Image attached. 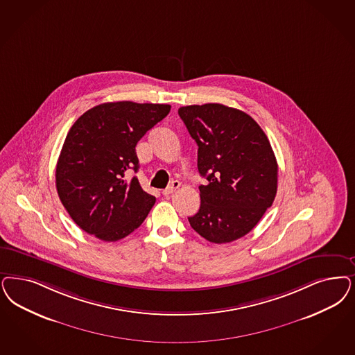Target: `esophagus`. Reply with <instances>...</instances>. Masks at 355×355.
Segmentation results:
<instances>
[{"label": "esophagus", "instance_id": "esophagus-1", "mask_svg": "<svg viewBox=\"0 0 355 355\" xmlns=\"http://www.w3.org/2000/svg\"><path fill=\"white\" fill-rule=\"evenodd\" d=\"M180 186H181V182H180V181H173L171 186H169V187H166V189L162 191V194L165 196H171L175 190H178V189H180Z\"/></svg>", "mask_w": 355, "mask_h": 355}]
</instances>
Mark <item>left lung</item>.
Here are the masks:
<instances>
[{"instance_id": "8db88e82", "label": "left lung", "mask_w": 355, "mask_h": 355, "mask_svg": "<svg viewBox=\"0 0 355 355\" xmlns=\"http://www.w3.org/2000/svg\"><path fill=\"white\" fill-rule=\"evenodd\" d=\"M198 144L200 207L189 218L209 243H231L250 232L278 187V164L269 139L246 112L220 103L178 109Z\"/></svg>"}]
</instances>
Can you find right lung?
Instances as JSON below:
<instances>
[{
	"label": "right lung",
	"instance_id": "right-lung-1",
	"mask_svg": "<svg viewBox=\"0 0 355 355\" xmlns=\"http://www.w3.org/2000/svg\"><path fill=\"white\" fill-rule=\"evenodd\" d=\"M171 111V105L107 102L84 112L71 127L56 165L62 206L86 233L118 241L141 225L156 198L137 177V141Z\"/></svg>",
	"mask_w": 355,
	"mask_h": 355
}]
</instances>
